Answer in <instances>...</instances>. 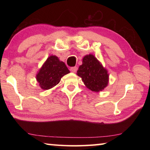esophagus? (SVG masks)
<instances>
[{
    "label": "esophagus",
    "instance_id": "1",
    "mask_svg": "<svg viewBox=\"0 0 150 150\" xmlns=\"http://www.w3.org/2000/svg\"><path fill=\"white\" fill-rule=\"evenodd\" d=\"M70 71L73 73H75L77 71V67H73L70 68Z\"/></svg>",
    "mask_w": 150,
    "mask_h": 150
}]
</instances>
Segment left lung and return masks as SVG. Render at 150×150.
<instances>
[{"instance_id": "left-lung-1", "label": "left lung", "mask_w": 150, "mask_h": 150, "mask_svg": "<svg viewBox=\"0 0 150 150\" xmlns=\"http://www.w3.org/2000/svg\"><path fill=\"white\" fill-rule=\"evenodd\" d=\"M77 73L86 87L95 92L103 91L108 85L107 71L93 55L83 57V64L79 66Z\"/></svg>"}]
</instances>
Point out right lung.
<instances>
[{"mask_svg": "<svg viewBox=\"0 0 150 150\" xmlns=\"http://www.w3.org/2000/svg\"><path fill=\"white\" fill-rule=\"evenodd\" d=\"M69 73V70L58 57L52 55L47 59L39 73L36 79L42 89L47 90L54 87L59 83L63 75Z\"/></svg>", "mask_w": 150, "mask_h": 150, "instance_id": "obj_1", "label": "right lung"}]
</instances>
